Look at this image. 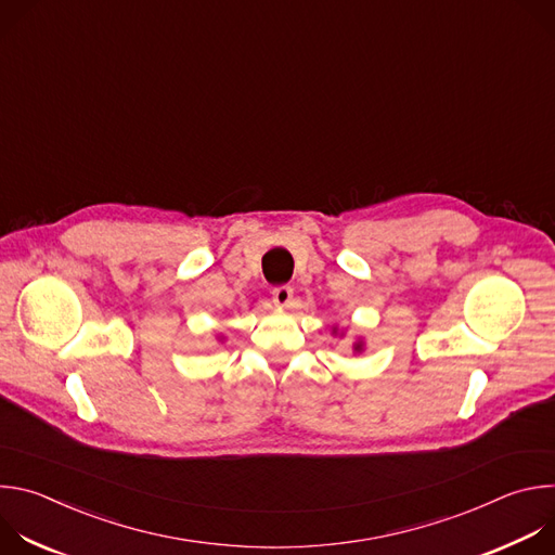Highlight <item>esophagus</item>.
I'll use <instances>...</instances> for the list:
<instances>
[{
  "label": "esophagus",
  "mask_w": 555,
  "mask_h": 555,
  "mask_svg": "<svg viewBox=\"0 0 555 555\" xmlns=\"http://www.w3.org/2000/svg\"><path fill=\"white\" fill-rule=\"evenodd\" d=\"M292 296H294V289L289 285H276L272 289V300L279 307H289L292 305Z\"/></svg>",
  "instance_id": "1"
}]
</instances>
